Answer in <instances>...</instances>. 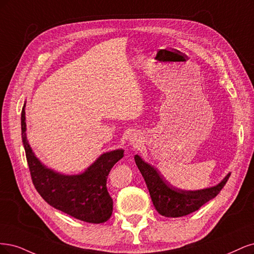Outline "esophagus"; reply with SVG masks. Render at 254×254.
I'll list each match as a JSON object with an SVG mask.
<instances>
[{
	"label": "esophagus",
	"mask_w": 254,
	"mask_h": 254,
	"mask_svg": "<svg viewBox=\"0 0 254 254\" xmlns=\"http://www.w3.org/2000/svg\"><path fill=\"white\" fill-rule=\"evenodd\" d=\"M129 141H130V144H134V145H139L141 143V139H140V136H139L138 134H132L129 137Z\"/></svg>",
	"instance_id": "34e87169"
}]
</instances>
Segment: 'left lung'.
<instances>
[{
  "instance_id": "obj_1",
  "label": "left lung",
  "mask_w": 254,
  "mask_h": 254,
  "mask_svg": "<svg viewBox=\"0 0 254 254\" xmlns=\"http://www.w3.org/2000/svg\"><path fill=\"white\" fill-rule=\"evenodd\" d=\"M135 162L148 187L155 209L166 217H181L198 210L202 204L214 198L228 182L229 173L218 185L197 191H184L170 185L166 178L149 163L135 155Z\"/></svg>"
}]
</instances>
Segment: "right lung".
Here are the masks:
<instances>
[{
    "label": "right lung",
    "mask_w": 254,
    "mask_h": 254,
    "mask_svg": "<svg viewBox=\"0 0 254 254\" xmlns=\"http://www.w3.org/2000/svg\"><path fill=\"white\" fill-rule=\"evenodd\" d=\"M21 128L31 181L42 198L52 207L83 222H106L113 212V199L106 188L108 175L124 157L125 151L106 152L83 173L64 175L45 167L32 152L26 138L25 105L21 114Z\"/></svg>",
    "instance_id": "right-lung-1"
}]
</instances>
